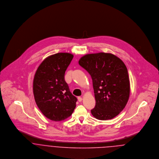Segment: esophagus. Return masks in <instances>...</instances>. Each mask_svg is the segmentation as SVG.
<instances>
[{
	"instance_id": "34e87169",
	"label": "esophagus",
	"mask_w": 159,
	"mask_h": 159,
	"mask_svg": "<svg viewBox=\"0 0 159 159\" xmlns=\"http://www.w3.org/2000/svg\"><path fill=\"white\" fill-rule=\"evenodd\" d=\"M78 101H79L80 102H81L82 101L83 98H82V97H78Z\"/></svg>"
}]
</instances>
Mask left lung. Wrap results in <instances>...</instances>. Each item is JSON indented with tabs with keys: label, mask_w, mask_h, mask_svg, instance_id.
Wrapping results in <instances>:
<instances>
[{
	"label": "left lung",
	"mask_w": 159,
	"mask_h": 159,
	"mask_svg": "<svg viewBox=\"0 0 159 159\" xmlns=\"http://www.w3.org/2000/svg\"><path fill=\"white\" fill-rule=\"evenodd\" d=\"M79 64L91 75L95 98L91 113L99 120L111 119L125 108L130 95L127 68L111 53L98 52L83 56Z\"/></svg>",
	"instance_id": "1"
}]
</instances>
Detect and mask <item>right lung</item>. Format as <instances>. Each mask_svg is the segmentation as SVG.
I'll use <instances>...</instances> for the list:
<instances>
[{
  "label": "right lung",
  "mask_w": 159,
  "mask_h": 159,
  "mask_svg": "<svg viewBox=\"0 0 159 159\" xmlns=\"http://www.w3.org/2000/svg\"><path fill=\"white\" fill-rule=\"evenodd\" d=\"M73 55L59 52L48 56L37 68L33 81L37 105L48 119L61 121L73 113L77 98L70 91L65 72Z\"/></svg>",
  "instance_id": "obj_1"
}]
</instances>
